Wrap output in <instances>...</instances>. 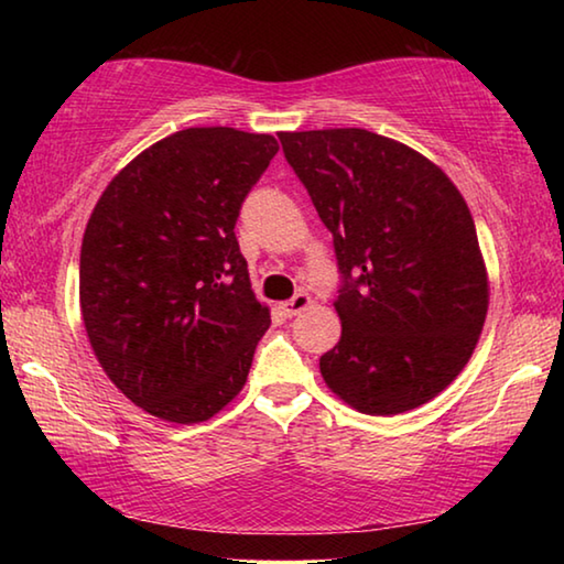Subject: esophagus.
Masks as SVG:
<instances>
[{
    "instance_id": "obj_1",
    "label": "esophagus",
    "mask_w": 564,
    "mask_h": 564,
    "mask_svg": "<svg viewBox=\"0 0 564 564\" xmlns=\"http://www.w3.org/2000/svg\"><path fill=\"white\" fill-rule=\"evenodd\" d=\"M313 301H311V295L308 293H295L291 301H285V303H281V311H283V316H289V318H293V316H299L301 311H305L308 308Z\"/></svg>"
}]
</instances>
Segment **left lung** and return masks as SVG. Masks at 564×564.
Instances as JSON below:
<instances>
[{
    "mask_svg": "<svg viewBox=\"0 0 564 564\" xmlns=\"http://www.w3.org/2000/svg\"><path fill=\"white\" fill-rule=\"evenodd\" d=\"M283 154L333 234L338 346L321 376L368 415L420 408L467 366L490 285L460 191L441 166L368 129L281 131Z\"/></svg>",
    "mask_w": 564,
    "mask_h": 564,
    "instance_id": "left-lung-1",
    "label": "left lung"
}]
</instances>
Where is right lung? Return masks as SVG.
Instances as JSON below:
<instances>
[{"instance_id":"right-lung-1","label":"right lung","mask_w":564,"mask_h":564,"mask_svg":"<svg viewBox=\"0 0 564 564\" xmlns=\"http://www.w3.org/2000/svg\"><path fill=\"white\" fill-rule=\"evenodd\" d=\"M279 151L271 133L194 127L129 161L82 241L79 303L94 356L133 405L204 423L241 393L271 326L234 226Z\"/></svg>"}]
</instances>
